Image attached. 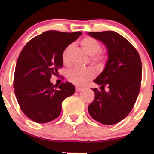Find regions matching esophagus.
Returning a JSON list of instances; mask_svg holds the SVG:
<instances>
[{"label": "esophagus", "mask_w": 154, "mask_h": 154, "mask_svg": "<svg viewBox=\"0 0 154 154\" xmlns=\"http://www.w3.org/2000/svg\"><path fill=\"white\" fill-rule=\"evenodd\" d=\"M83 89L82 87H79V86H76V92H79Z\"/></svg>", "instance_id": "esophagus-1"}]
</instances>
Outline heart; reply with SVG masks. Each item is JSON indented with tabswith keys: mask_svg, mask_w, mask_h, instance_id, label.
I'll return each instance as SVG.
<instances>
[{
	"mask_svg": "<svg viewBox=\"0 0 154 154\" xmlns=\"http://www.w3.org/2000/svg\"><path fill=\"white\" fill-rule=\"evenodd\" d=\"M82 49L90 56V61L92 64L102 66L106 61V55L101 51V44L98 40L92 37H85L79 42ZM73 45H69L64 48L61 54L63 64L69 66L71 64L72 53ZM95 73L93 69L74 68L67 72V78L75 85H82L87 83L95 77Z\"/></svg>",
	"mask_w": 154,
	"mask_h": 154,
	"instance_id": "heart-1",
	"label": "heart"
}]
</instances>
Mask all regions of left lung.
<instances>
[{
	"mask_svg": "<svg viewBox=\"0 0 154 154\" xmlns=\"http://www.w3.org/2000/svg\"><path fill=\"white\" fill-rule=\"evenodd\" d=\"M89 35L106 45L109 60L94 80L100 90L93 88L95 98L88 106L93 119L106 125L125 119L134 107L142 79V63L138 52L127 39L114 31L94 32ZM105 87L109 88L106 92Z\"/></svg>",
	"mask_w": 154,
	"mask_h": 154,
	"instance_id": "left-lung-1",
	"label": "left lung"
}]
</instances>
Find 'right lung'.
Here are the masks:
<instances>
[{
	"label": "right lung",
	"instance_id": "1",
	"mask_svg": "<svg viewBox=\"0 0 154 154\" xmlns=\"http://www.w3.org/2000/svg\"><path fill=\"white\" fill-rule=\"evenodd\" d=\"M81 34L47 31L29 40L21 51L14 77V93L23 113L35 122L56 119L63 100L75 93L70 82L56 87L50 79L62 66L63 51Z\"/></svg>",
	"mask_w": 154,
	"mask_h": 154
}]
</instances>
